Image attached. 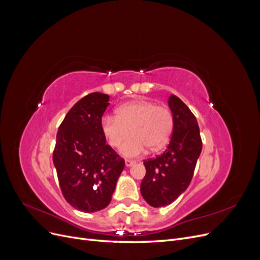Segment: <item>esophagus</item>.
I'll list each match as a JSON object with an SVG mask.
<instances>
[{
	"instance_id": "34e87169",
	"label": "esophagus",
	"mask_w": 260,
	"mask_h": 260,
	"mask_svg": "<svg viewBox=\"0 0 260 260\" xmlns=\"http://www.w3.org/2000/svg\"><path fill=\"white\" fill-rule=\"evenodd\" d=\"M125 166L127 167H131V166H133V165L136 164V161L135 160H131V159H125Z\"/></svg>"
}]
</instances>
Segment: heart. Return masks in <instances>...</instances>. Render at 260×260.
<instances>
[{"label":"heart","instance_id":"1","mask_svg":"<svg viewBox=\"0 0 260 260\" xmlns=\"http://www.w3.org/2000/svg\"><path fill=\"white\" fill-rule=\"evenodd\" d=\"M174 128V114L166 105H157L149 100L131 101L118 107L116 116L105 115L101 119V130L108 144L120 146V153L136 157L145 152L161 148Z\"/></svg>","mask_w":260,"mask_h":260}]
</instances>
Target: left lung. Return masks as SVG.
Returning <instances> with one entry per match:
<instances>
[{"label": "left lung", "instance_id": "8db88e82", "mask_svg": "<svg viewBox=\"0 0 260 260\" xmlns=\"http://www.w3.org/2000/svg\"><path fill=\"white\" fill-rule=\"evenodd\" d=\"M174 114V131L162 154L144 160L145 177L141 194L153 207L175 202L190 185L196 162L202 152V139L195 116L178 96L169 98Z\"/></svg>", "mask_w": 260, "mask_h": 260}]
</instances>
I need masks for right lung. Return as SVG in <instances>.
I'll use <instances>...</instances> for the list:
<instances>
[{
	"instance_id": "right-lung-1",
	"label": "right lung",
	"mask_w": 260,
	"mask_h": 260,
	"mask_svg": "<svg viewBox=\"0 0 260 260\" xmlns=\"http://www.w3.org/2000/svg\"><path fill=\"white\" fill-rule=\"evenodd\" d=\"M109 96L93 92L70 108L60 123L53 162L62 195L74 208L94 212L112 201L123 158L106 144L101 119Z\"/></svg>"
}]
</instances>
